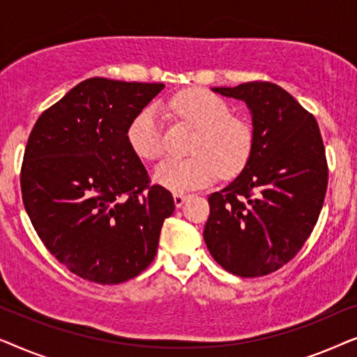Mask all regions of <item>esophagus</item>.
Masks as SVG:
<instances>
[{"label":"esophagus","instance_id":"34e87169","mask_svg":"<svg viewBox=\"0 0 357 357\" xmlns=\"http://www.w3.org/2000/svg\"><path fill=\"white\" fill-rule=\"evenodd\" d=\"M185 199H187V195L174 193V203H175V206H177V208L182 206V204L185 203Z\"/></svg>","mask_w":357,"mask_h":357}]
</instances>
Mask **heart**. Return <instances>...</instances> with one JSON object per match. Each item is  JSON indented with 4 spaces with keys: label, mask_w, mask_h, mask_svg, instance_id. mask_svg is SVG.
<instances>
[{
    "label": "heart",
    "mask_w": 357,
    "mask_h": 357,
    "mask_svg": "<svg viewBox=\"0 0 357 357\" xmlns=\"http://www.w3.org/2000/svg\"><path fill=\"white\" fill-rule=\"evenodd\" d=\"M169 110L197 128L185 159H167L154 170V180L172 192L202 188L219 172L234 177L245 167L253 151V130L248 121L232 115L226 100L204 89L182 91L169 100ZM130 148L141 159L154 160L165 153L160 116L155 107L141 110L126 131Z\"/></svg>",
    "instance_id": "1"
}]
</instances>
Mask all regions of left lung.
<instances>
[{
  "label": "left lung",
  "instance_id": "left-lung-1",
  "mask_svg": "<svg viewBox=\"0 0 357 357\" xmlns=\"http://www.w3.org/2000/svg\"><path fill=\"white\" fill-rule=\"evenodd\" d=\"M213 92L245 102L253 151L237 178L208 198L204 242L232 275H270L296 257L324 206L328 167L319 125L273 82L213 87Z\"/></svg>",
  "mask_w": 357,
  "mask_h": 357
}]
</instances>
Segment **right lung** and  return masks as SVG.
Wrapping results in <instances>:
<instances>
[{
	"mask_svg": "<svg viewBox=\"0 0 357 357\" xmlns=\"http://www.w3.org/2000/svg\"><path fill=\"white\" fill-rule=\"evenodd\" d=\"M162 89L91 77L43 112L29 136L24 208L48 252L87 281L119 284L144 271L175 209L126 139L131 120Z\"/></svg>",
	"mask_w": 357,
	"mask_h": 357,
	"instance_id": "obj_1",
	"label": "right lung"
}]
</instances>
